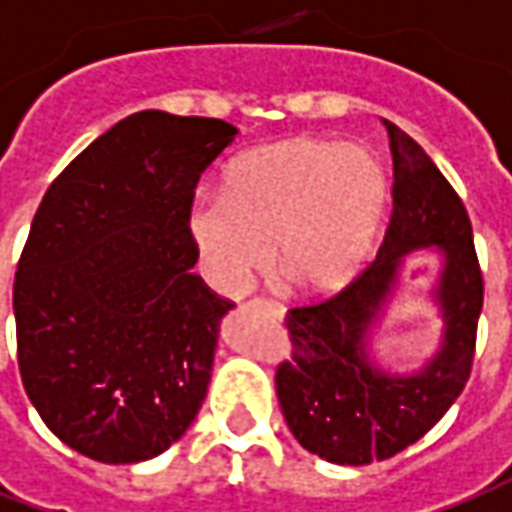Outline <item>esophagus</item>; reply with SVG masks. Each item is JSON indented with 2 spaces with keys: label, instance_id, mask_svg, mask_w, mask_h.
I'll return each instance as SVG.
<instances>
[{
  "label": "esophagus",
  "instance_id": "obj_1",
  "mask_svg": "<svg viewBox=\"0 0 512 512\" xmlns=\"http://www.w3.org/2000/svg\"><path fill=\"white\" fill-rule=\"evenodd\" d=\"M252 305L263 307V310H268L274 318L285 316V307H282L280 302H274V299H252Z\"/></svg>",
  "mask_w": 512,
  "mask_h": 512
}]
</instances>
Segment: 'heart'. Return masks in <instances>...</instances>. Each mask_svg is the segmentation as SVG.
I'll use <instances>...</instances> for the list:
<instances>
[{
	"mask_svg": "<svg viewBox=\"0 0 512 512\" xmlns=\"http://www.w3.org/2000/svg\"><path fill=\"white\" fill-rule=\"evenodd\" d=\"M385 202V171L363 146L288 138L238 157L224 194L196 199L188 232L210 282L241 293L274 266L299 293H330L366 260Z\"/></svg>",
	"mask_w": 512,
	"mask_h": 512,
	"instance_id": "1",
	"label": "heart"
}]
</instances>
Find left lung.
I'll list each match as a JSON object with an SVG mask.
<instances>
[{
  "label": "left lung",
  "instance_id": "1",
  "mask_svg": "<svg viewBox=\"0 0 512 512\" xmlns=\"http://www.w3.org/2000/svg\"><path fill=\"white\" fill-rule=\"evenodd\" d=\"M382 124L391 138L393 210L377 260L330 299L288 310L291 360L277 366V396L293 438L338 466L388 460L441 421L466 388L482 310V271L466 207L407 132ZM430 245L444 255L436 292L442 349L413 375H388L367 360V327L404 255Z\"/></svg>",
  "mask_w": 512,
  "mask_h": 512
}]
</instances>
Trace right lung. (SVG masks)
<instances>
[{
  "label": "right lung",
  "mask_w": 512,
  "mask_h": 512,
  "mask_svg": "<svg viewBox=\"0 0 512 512\" xmlns=\"http://www.w3.org/2000/svg\"><path fill=\"white\" fill-rule=\"evenodd\" d=\"M221 119L132 113L57 174L13 282L24 391L99 463L166 452L205 402L232 307L194 274L196 182L235 141Z\"/></svg>",
  "instance_id": "right-lung-1"
}]
</instances>
